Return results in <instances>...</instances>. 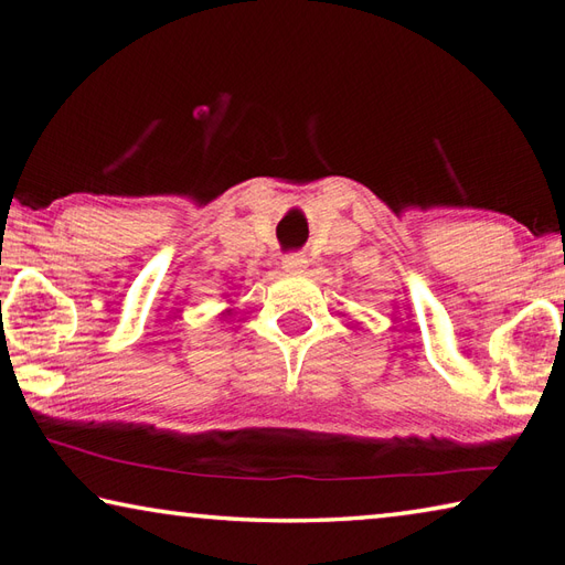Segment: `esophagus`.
Instances as JSON below:
<instances>
[{"label":"esophagus","instance_id":"34e87169","mask_svg":"<svg viewBox=\"0 0 565 565\" xmlns=\"http://www.w3.org/2000/svg\"><path fill=\"white\" fill-rule=\"evenodd\" d=\"M284 271L286 274H303L306 271V264H308V259L303 257V255H289V257H284Z\"/></svg>","mask_w":565,"mask_h":565}]
</instances>
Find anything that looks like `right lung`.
Returning <instances> with one entry per match:
<instances>
[{"label":"right lung","instance_id":"add662e5","mask_svg":"<svg viewBox=\"0 0 565 565\" xmlns=\"http://www.w3.org/2000/svg\"><path fill=\"white\" fill-rule=\"evenodd\" d=\"M225 313H231V310H225Z\"/></svg>","mask_w":565,"mask_h":565}]
</instances>
